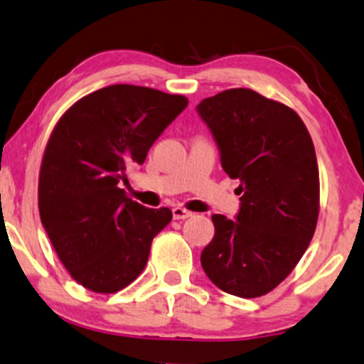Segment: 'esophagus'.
I'll return each mask as SVG.
<instances>
[{
	"instance_id": "obj_1",
	"label": "esophagus",
	"mask_w": 364,
	"mask_h": 364,
	"mask_svg": "<svg viewBox=\"0 0 364 364\" xmlns=\"http://www.w3.org/2000/svg\"><path fill=\"white\" fill-rule=\"evenodd\" d=\"M171 213H173V218H175V219H188V218L193 216V213H189L188 209H184L181 206L173 208Z\"/></svg>"
}]
</instances>
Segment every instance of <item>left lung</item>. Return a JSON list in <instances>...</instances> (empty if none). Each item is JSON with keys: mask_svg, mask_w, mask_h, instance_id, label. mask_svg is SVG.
<instances>
[{"mask_svg": "<svg viewBox=\"0 0 364 364\" xmlns=\"http://www.w3.org/2000/svg\"><path fill=\"white\" fill-rule=\"evenodd\" d=\"M196 110L240 194L235 219L213 214L203 270L231 295H265L294 270L314 237L320 198L314 141L294 110L250 89L208 97Z\"/></svg>", "mask_w": 364, "mask_h": 364, "instance_id": "8db88e82", "label": "left lung"}]
</instances>
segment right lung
Returning <instances> with one entry per match:
<instances>
[{"label": "right lung", "mask_w": 364, "mask_h": 364, "mask_svg": "<svg viewBox=\"0 0 364 364\" xmlns=\"http://www.w3.org/2000/svg\"><path fill=\"white\" fill-rule=\"evenodd\" d=\"M186 105L183 95L117 84L75 102L55 125L39 173L41 223L85 289L114 294L132 284L171 221L170 209L132 201L120 183Z\"/></svg>", "instance_id": "1"}]
</instances>
